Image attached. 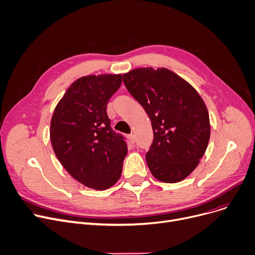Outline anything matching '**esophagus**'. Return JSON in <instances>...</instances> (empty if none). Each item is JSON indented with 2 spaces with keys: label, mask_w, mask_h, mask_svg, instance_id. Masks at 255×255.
I'll return each instance as SVG.
<instances>
[{
  "label": "esophagus",
  "mask_w": 255,
  "mask_h": 255,
  "mask_svg": "<svg viewBox=\"0 0 255 255\" xmlns=\"http://www.w3.org/2000/svg\"><path fill=\"white\" fill-rule=\"evenodd\" d=\"M128 139H129V141H130L131 144L135 143V136H134V134H129V135H128Z\"/></svg>",
  "instance_id": "esophagus-1"
}]
</instances>
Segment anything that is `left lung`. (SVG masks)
Returning <instances> with one entry per match:
<instances>
[{
    "instance_id": "left-lung-1",
    "label": "left lung",
    "mask_w": 255,
    "mask_h": 255,
    "mask_svg": "<svg viewBox=\"0 0 255 255\" xmlns=\"http://www.w3.org/2000/svg\"><path fill=\"white\" fill-rule=\"evenodd\" d=\"M124 83L151 121L153 140L145 155L151 174L169 184L185 179L199 164L211 136L200 95L166 68L132 69L124 75Z\"/></svg>"
}]
</instances>
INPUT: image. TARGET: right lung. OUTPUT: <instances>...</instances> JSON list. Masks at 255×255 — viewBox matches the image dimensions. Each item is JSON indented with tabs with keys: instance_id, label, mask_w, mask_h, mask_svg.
<instances>
[{
	"instance_id": "right-lung-1",
	"label": "right lung",
	"mask_w": 255,
	"mask_h": 255,
	"mask_svg": "<svg viewBox=\"0 0 255 255\" xmlns=\"http://www.w3.org/2000/svg\"><path fill=\"white\" fill-rule=\"evenodd\" d=\"M121 83V75L78 79L51 120V142L58 160L72 177L91 189L112 187L123 171L128 145L112 129L107 114V104Z\"/></svg>"
}]
</instances>
